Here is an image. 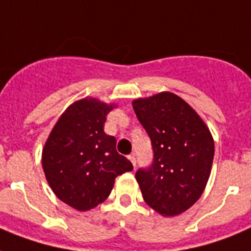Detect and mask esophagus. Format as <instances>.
<instances>
[{
  "instance_id": "esophagus-1",
  "label": "esophagus",
  "mask_w": 251,
  "mask_h": 251,
  "mask_svg": "<svg viewBox=\"0 0 251 251\" xmlns=\"http://www.w3.org/2000/svg\"><path fill=\"white\" fill-rule=\"evenodd\" d=\"M129 160L131 161V164H133V167L135 168V165H137V159H135V156H134V155H129Z\"/></svg>"
}]
</instances>
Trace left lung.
Masks as SVG:
<instances>
[{"instance_id":"left-lung-1","label":"left lung","mask_w":251,"mask_h":251,"mask_svg":"<svg viewBox=\"0 0 251 251\" xmlns=\"http://www.w3.org/2000/svg\"><path fill=\"white\" fill-rule=\"evenodd\" d=\"M151 138L153 163L135 173L145 202L161 216L189 210L206 189L215 145L208 126L183 99L159 92L133 100Z\"/></svg>"}]
</instances>
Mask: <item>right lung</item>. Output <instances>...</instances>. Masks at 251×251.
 I'll use <instances>...</instances> for the list:
<instances>
[{"mask_svg": "<svg viewBox=\"0 0 251 251\" xmlns=\"http://www.w3.org/2000/svg\"><path fill=\"white\" fill-rule=\"evenodd\" d=\"M116 104L95 98L74 101L61 114L45 142L41 164L56 197L78 211L102 203L116 177L133 164L116 150V138L104 131Z\"/></svg>", "mask_w": 251, "mask_h": 251, "instance_id": "add662e5", "label": "right lung"}]
</instances>
